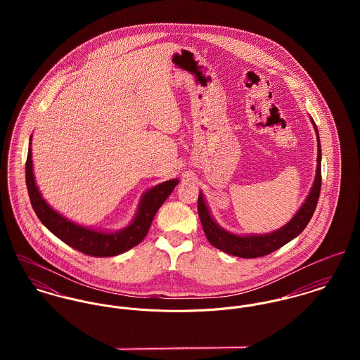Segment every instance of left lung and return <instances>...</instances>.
<instances>
[{
    "label": "left lung",
    "mask_w": 360,
    "mask_h": 360,
    "mask_svg": "<svg viewBox=\"0 0 360 360\" xmlns=\"http://www.w3.org/2000/svg\"><path fill=\"white\" fill-rule=\"evenodd\" d=\"M310 122L314 127L316 137H317V166H316V176L313 186L309 191L308 197L305 202L301 205L300 210L294 214V217L284 224L283 227L266 233V234H245V236H238L234 233H230L224 230L221 226L217 224V221L213 219L210 214V210L206 205L205 197L202 193H200L198 197V214L205 231L207 241L217 250L230 254L233 257H264L269 255L295 237H298L305 227L308 226L314 209L319 201L320 195V187H321V147H320V137H319V130L310 117Z\"/></svg>",
    "instance_id": "left-lung-1"
}]
</instances>
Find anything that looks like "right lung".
Listing matches in <instances>:
<instances>
[{"label":"right lung","mask_w":360,"mask_h":360,"mask_svg":"<svg viewBox=\"0 0 360 360\" xmlns=\"http://www.w3.org/2000/svg\"><path fill=\"white\" fill-rule=\"evenodd\" d=\"M177 184L179 179H172L146 191L129 226L117 231L94 230L69 220L49 205L47 201L43 198L34 180L30 137L26 160V186L32 206L40 221L53 236H56L69 247L90 257H116L140 244L148 234L158 209L166 201V198L172 194Z\"/></svg>","instance_id":"add662e5"}]
</instances>
